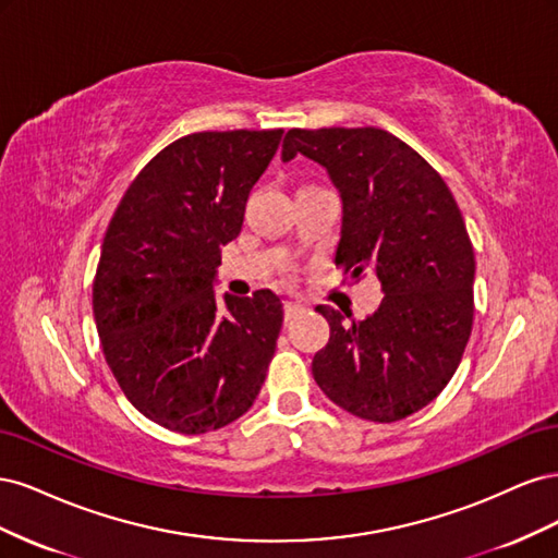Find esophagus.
<instances>
[{
  "label": "esophagus",
  "instance_id": "esophagus-1",
  "mask_svg": "<svg viewBox=\"0 0 558 558\" xmlns=\"http://www.w3.org/2000/svg\"><path fill=\"white\" fill-rule=\"evenodd\" d=\"M302 312H305V307L298 305V302H286V305H283V316H286V320H291V318L300 316Z\"/></svg>",
  "mask_w": 558,
  "mask_h": 558
}]
</instances>
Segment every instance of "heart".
<instances>
[{
	"label": "heart",
	"mask_w": 558,
	"mask_h": 558,
	"mask_svg": "<svg viewBox=\"0 0 558 558\" xmlns=\"http://www.w3.org/2000/svg\"><path fill=\"white\" fill-rule=\"evenodd\" d=\"M283 272H286V275H291V267H286V269H283Z\"/></svg>",
	"instance_id": "b5f03b06"
}]
</instances>
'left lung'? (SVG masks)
<instances>
[{"instance_id":"8db88e82","label":"left lung","mask_w":558,"mask_h":558,"mask_svg":"<svg viewBox=\"0 0 558 558\" xmlns=\"http://www.w3.org/2000/svg\"><path fill=\"white\" fill-rule=\"evenodd\" d=\"M324 165L342 195L335 265L347 279H379L375 314L344 324L318 305L330 340L312 361L335 404L377 424L424 410L459 367L475 316V251L445 179L412 146L379 128L289 130L281 158Z\"/></svg>"}]
</instances>
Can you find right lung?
I'll return each instance as SVG.
<instances>
[{"label":"right lung","instance_id":"obj_1","mask_svg":"<svg viewBox=\"0 0 558 558\" xmlns=\"http://www.w3.org/2000/svg\"><path fill=\"white\" fill-rule=\"evenodd\" d=\"M281 134H185L134 177L107 228L93 281L99 342L125 398L167 430L223 428L260 393L281 300L263 289L221 307L214 275Z\"/></svg>","mask_w":558,"mask_h":558}]
</instances>
